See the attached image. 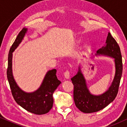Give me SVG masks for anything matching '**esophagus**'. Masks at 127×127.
<instances>
[{
  "label": "esophagus",
  "instance_id": "esophagus-1",
  "mask_svg": "<svg viewBox=\"0 0 127 127\" xmlns=\"http://www.w3.org/2000/svg\"><path fill=\"white\" fill-rule=\"evenodd\" d=\"M64 76L66 79H69L70 78V72L68 70H66L64 73Z\"/></svg>",
  "mask_w": 127,
  "mask_h": 127
}]
</instances>
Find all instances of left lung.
Instances as JSON below:
<instances>
[{"mask_svg": "<svg viewBox=\"0 0 127 127\" xmlns=\"http://www.w3.org/2000/svg\"><path fill=\"white\" fill-rule=\"evenodd\" d=\"M96 55H106L114 59L115 75L111 85L105 93L101 95H93L89 91L85 79L79 67L76 75L71 79L74 85L73 99L76 106L86 113L98 112L115 100L122 76V62L120 48L110 33L106 39V45L97 50Z\"/></svg>", "mask_w": 127, "mask_h": 127, "instance_id": "1", "label": "left lung"}]
</instances>
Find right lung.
Instances as JSON below:
<instances>
[{
    "mask_svg": "<svg viewBox=\"0 0 127 127\" xmlns=\"http://www.w3.org/2000/svg\"><path fill=\"white\" fill-rule=\"evenodd\" d=\"M27 31V29H22L10 48L8 54L7 78L12 96L17 104L32 113L43 115L52 109L54 102L52 94L61 82L56 76V69H52L48 71L40 87L33 93L24 92L17 85L12 74V52L22 42Z\"/></svg>",
    "mask_w": 127,
    "mask_h": 127,
    "instance_id": "1",
    "label": "right lung"
}]
</instances>
